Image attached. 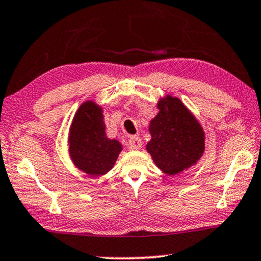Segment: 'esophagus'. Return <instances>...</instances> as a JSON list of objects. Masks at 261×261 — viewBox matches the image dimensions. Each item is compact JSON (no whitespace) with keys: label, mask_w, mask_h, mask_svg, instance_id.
I'll return each mask as SVG.
<instances>
[{"label":"esophagus","mask_w":261,"mask_h":261,"mask_svg":"<svg viewBox=\"0 0 261 261\" xmlns=\"http://www.w3.org/2000/svg\"><path fill=\"white\" fill-rule=\"evenodd\" d=\"M128 147L133 149V150H138V149L142 148V140L137 136L130 137V140H128Z\"/></svg>","instance_id":"1"}]
</instances>
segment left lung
Instances as JSON below:
<instances>
[{"instance_id":"1","label":"left lung","mask_w":261,"mask_h":261,"mask_svg":"<svg viewBox=\"0 0 261 261\" xmlns=\"http://www.w3.org/2000/svg\"><path fill=\"white\" fill-rule=\"evenodd\" d=\"M158 109V116L149 125L151 140L147 150L162 172L174 175L190 168L203 155L204 131L178 98L167 95Z\"/></svg>"}]
</instances>
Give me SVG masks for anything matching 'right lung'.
Wrapping results in <instances>:
<instances>
[{
	"label": "right lung",
	"instance_id": "add662e5",
	"mask_svg": "<svg viewBox=\"0 0 261 261\" xmlns=\"http://www.w3.org/2000/svg\"><path fill=\"white\" fill-rule=\"evenodd\" d=\"M121 144L106 137L102 110L95 102H83L76 112L69 134L72 162L87 174L99 176L112 168Z\"/></svg>",
	"mask_w": 261,
	"mask_h": 261
}]
</instances>
